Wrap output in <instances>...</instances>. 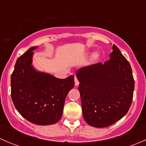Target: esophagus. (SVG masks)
Masks as SVG:
<instances>
[{"mask_svg":"<svg viewBox=\"0 0 146 146\" xmlns=\"http://www.w3.org/2000/svg\"><path fill=\"white\" fill-rule=\"evenodd\" d=\"M74 80H75V85H76V86H78V85H79V80L76 76H75Z\"/></svg>","mask_w":146,"mask_h":146,"instance_id":"1","label":"esophagus"}]
</instances>
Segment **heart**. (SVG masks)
I'll use <instances>...</instances> for the list:
<instances>
[{"label": "heart", "mask_w": 146, "mask_h": 146, "mask_svg": "<svg viewBox=\"0 0 146 146\" xmlns=\"http://www.w3.org/2000/svg\"><path fill=\"white\" fill-rule=\"evenodd\" d=\"M99 56H100V54H98V52H95V53H94L93 54H92V58L93 60H97L98 58H99Z\"/></svg>", "instance_id": "b5f03b06"}]
</instances>
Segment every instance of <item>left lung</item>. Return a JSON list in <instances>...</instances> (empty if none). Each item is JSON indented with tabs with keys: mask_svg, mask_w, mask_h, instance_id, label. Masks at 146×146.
I'll return each mask as SVG.
<instances>
[{
	"mask_svg": "<svg viewBox=\"0 0 146 146\" xmlns=\"http://www.w3.org/2000/svg\"><path fill=\"white\" fill-rule=\"evenodd\" d=\"M110 59L77 71L82 115L94 127L112 125L129 111L134 90L131 65L113 44Z\"/></svg>",
	"mask_w": 146,
	"mask_h": 146,
	"instance_id": "1",
	"label": "left lung"
}]
</instances>
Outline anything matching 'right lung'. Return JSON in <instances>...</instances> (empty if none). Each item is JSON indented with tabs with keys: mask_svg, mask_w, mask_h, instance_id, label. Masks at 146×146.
I'll return each mask as SVG.
<instances>
[{
	"mask_svg": "<svg viewBox=\"0 0 146 146\" xmlns=\"http://www.w3.org/2000/svg\"><path fill=\"white\" fill-rule=\"evenodd\" d=\"M29 48L17 58L11 75V98L16 110L38 125H51L62 117L67 94L74 87V76L56 78L37 72L32 66L33 50Z\"/></svg>",
	"mask_w": 146,
	"mask_h": 146,
	"instance_id": "obj_1",
	"label": "right lung"
}]
</instances>
